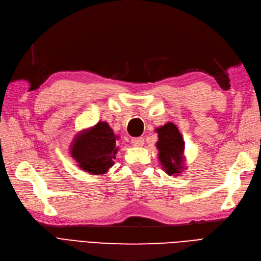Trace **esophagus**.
Listing matches in <instances>:
<instances>
[{"mask_svg":"<svg viewBox=\"0 0 261 261\" xmlns=\"http://www.w3.org/2000/svg\"><path fill=\"white\" fill-rule=\"evenodd\" d=\"M130 142L134 147H142L145 143V140L143 137H134V138H132Z\"/></svg>","mask_w":261,"mask_h":261,"instance_id":"obj_1","label":"esophagus"}]
</instances>
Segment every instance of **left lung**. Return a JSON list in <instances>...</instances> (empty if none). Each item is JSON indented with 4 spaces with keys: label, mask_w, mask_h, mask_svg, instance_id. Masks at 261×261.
Masks as SVG:
<instances>
[{
    "label": "left lung",
    "mask_w": 261,
    "mask_h": 261,
    "mask_svg": "<svg viewBox=\"0 0 261 261\" xmlns=\"http://www.w3.org/2000/svg\"><path fill=\"white\" fill-rule=\"evenodd\" d=\"M159 161L169 175H180L185 169V142L181 133L173 123L169 122L156 128Z\"/></svg>",
    "instance_id": "1"
}]
</instances>
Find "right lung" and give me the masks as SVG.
Masks as SVG:
<instances>
[{
  "instance_id": "add662e5",
  "label": "right lung",
  "mask_w": 261,
  "mask_h": 261,
  "mask_svg": "<svg viewBox=\"0 0 261 261\" xmlns=\"http://www.w3.org/2000/svg\"><path fill=\"white\" fill-rule=\"evenodd\" d=\"M118 139L107 122H98L78 133L70 146V153L82 170L101 175L114 165Z\"/></svg>"
}]
</instances>
